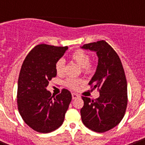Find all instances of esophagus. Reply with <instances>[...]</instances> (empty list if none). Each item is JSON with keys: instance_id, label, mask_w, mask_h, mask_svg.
I'll list each match as a JSON object with an SVG mask.
<instances>
[{"instance_id": "1", "label": "esophagus", "mask_w": 145, "mask_h": 145, "mask_svg": "<svg viewBox=\"0 0 145 145\" xmlns=\"http://www.w3.org/2000/svg\"><path fill=\"white\" fill-rule=\"evenodd\" d=\"M80 95L78 94H76V93H73L72 94V99H76L77 98H79Z\"/></svg>"}]
</instances>
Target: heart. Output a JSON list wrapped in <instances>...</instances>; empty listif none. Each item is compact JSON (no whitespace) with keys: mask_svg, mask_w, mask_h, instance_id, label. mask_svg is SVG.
Listing matches in <instances>:
<instances>
[{"mask_svg":"<svg viewBox=\"0 0 145 145\" xmlns=\"http://www.w3.org/2000/svg\"><path fill=\"white\" fill-rule=\"evenodd\" d=\"M71 58L73 61L82 68V71L85 74H91L93 71V65L91 63L90 56L84 50H77L71 55ZM65 61L64 59H59L57 60L55 65L56 71L58 75H62L65 71ZM82 83V80L80 79H73V78H68L65 81L66 86H69L70 88L75 89L77 86Z\"/></svg>","mask_w":145,"mask_h":145,"instance_id":"obj_1","label":"heart"}]
</instances>
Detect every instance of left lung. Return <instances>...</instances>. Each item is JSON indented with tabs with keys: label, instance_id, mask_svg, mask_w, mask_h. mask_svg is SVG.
<instances>
[{
	"label": "left lung",
	"instance_id": "left-lung-1",
	"mask_svg": "<svg viewBox=\"0 0 145 145\" xmlns=\"http://www.w3.org/2000/svg\"><path fill=\"white\" fill-rule=\"evenodd\" d=\"M80 47L96 52L98 65L89 85L100 93L95 99L82 96V122L92 131L105 133L117 126L126 112L128 99L125 72L117 52L105 40Z\"/></svg>",
	"mask_w": 145,
	"mask_h": 145
}]
</instances>
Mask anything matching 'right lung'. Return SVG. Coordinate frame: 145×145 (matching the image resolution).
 <instances>
[{
	"label": "right lung",
	"instance_id": "add662e5",
	"mask_svg": "<svg viewBox=\"0 0 145 145\" xmlns=\"http://www.w3.org/2000/svg\"><path fill=\"white\" fill-rule=\"evenodd\" d=\"M68 49L39 44L31 50L22 65L18 80V109L25 123L38 133H49L60 127L72 99L65 89L56 97L46 89L49 81L57 74L56 62Z\"/></svg>",
	"mask_w": 145,
	"mask_h": 145
}]
</instances>
